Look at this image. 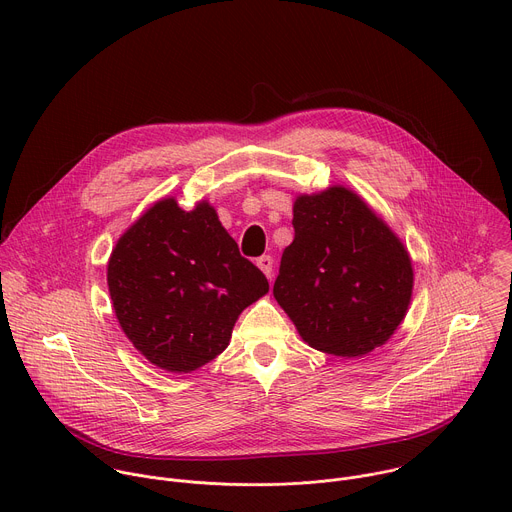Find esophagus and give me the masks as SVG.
Instances as JSON below:
<instances>
[{"label":"esophagus","mask_w":512,"mask_h":512,"mask_svg":"<svg viewBox=\"0 0 512 512\" xmlns=\"http://www.w3.org/2000/svg\"><path fill=\"white\" fill-rule=\"evenodd\" d=\"M257 267L271 279L273 277V257L271 255H261L257 259Z\"/></svg>","instance_id":"obj_1"}]
</instances>
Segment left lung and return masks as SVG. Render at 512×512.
<instances>
[{
  "label": "left lung",
  "instance_id": "8db88e82",
  "mask_svg": "<svg viewBox=\"0 0 512 512\" xmlns=\"http://www.w3.org/2000/svg\"><path fill=\"white\" fill-rule=\"evenodd\" d=\"M291 225L273 296L300 336L334 356L385 344L411 300L413 269L401 241L340 186L300 196Z\"/></svg>",
  "mask_w": 512,
  "mask_h": 512
}]
</instances>
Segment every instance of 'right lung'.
Segmentation results:
<instances>
[{"label":"right lung","mask_w":512,"mask_h":512,"mask_svg":"<svg viewBox=\"0 0 512 512\" xmlns=\"http://www.w3.org/2000/svg\"><path fill=\"white\" fill-rule=\"evenodd\" d=\"M115 316L133 346L172 373L221 354L239 314L269 291L214 208L160 200L119 239L107 267Z\"/></svg>","instance_id":"obj_1"}]
</instances>
